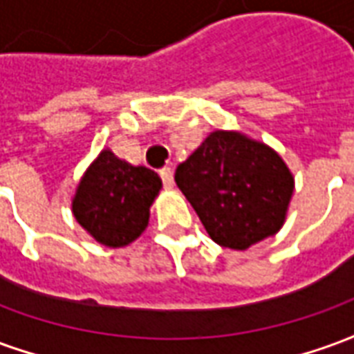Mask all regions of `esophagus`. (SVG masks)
<instances>
[{"instance_id":"34e87169","label":"esophagus","mask_w":354,"mask_h":354,"mask_svg":"<svg viewBox=\"0 0 354 354\" xmlns=\"http://www.w3.org/2000/svg\"><path fill=\"white\" fill-rule=\"evenodd\" d=\"M161 180H162V185L167 187V189H170L172 185H174V172H172V169L170 167H167V169H161Z\"/></svg>"}]
</instances>
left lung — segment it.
Returning <instances> with one entry per match:
<instances>
[{"label": "left lung", "mask_w": 354, "mask_h": 354, "mask_svg": "<svg viewBox=\"0 0 354 354\" xmlns=\"http://www.w3.org/2000/svg\"><path fill=\"white\" fill-rule=\"evenodd\" d=\"M210 239L233 250L281 230L294 176L281 155L233 131H214L174 174Z\"/></svg>", "instance_id": "left-lung-1"}]
</instances>
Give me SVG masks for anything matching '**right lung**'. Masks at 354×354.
Returning <instances> with one entry per match:
<instances>
[{
    "instance_id": "obj_1",
    "label": "right lung",
    "mask_w": 354,
    "mask_h": 354,
    "mask_svg": "<svg viewBox=\"0 0 354 354\" xmlns=\"http://www.w3.org/2000/svg\"><path fill=\"white\" fill-rule=\"evenodd\" d=\"M161 185L157 172L104 149L81 178L72 201L73 216L100 245L121 248L144 233Z\"/></svg>"
}]
</instances>
